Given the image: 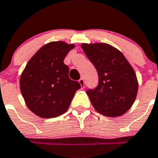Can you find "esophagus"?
<instances>
[{
	"label": "esophagus",
	"instance_id": "obj_1",
	"mask_svg": "<svg viewBox=\"0 0 158 158\" xmlns=\"http://www.w3.org/2000/svg\"><path fill=\"white\" fill-rule=\"evenodd\" d=\"M79 83L80 84V86H81V87H84V79H80L79 80Z\"/></svg>",
	"mask_w": 158,
	"mask_h": 158
}]
</instances>
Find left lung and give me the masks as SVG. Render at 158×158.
Masks as SVG:
<instances>
[{
    "label": "left lung",
    "instance_id": "left-lung-1",
    "mask_svg": "<svg viewBox=\"0 0 158 158\" xmlns=\"http://www.w3.org/2000/svg\"><path fill=\"white\" fill-rule=\"evenodd\" d=\"M81 47L99 75L97 87L87 91L95 111L109 117L124 114L133 104L138 91L130 63L120 50L107 43H83Z\"/></svg>",
    "mask_w": 158,
    "mask_h": 158
}]
</instances>
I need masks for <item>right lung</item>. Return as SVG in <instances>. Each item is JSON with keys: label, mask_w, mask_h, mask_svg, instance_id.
<instances>
[{"label": "right lung", "mask_w": 158, "mask_h": 158, "mask_svg": "<svg viewBox=\"0 0 158 158\" xmlns=\"http://www.w3.org/2000/svg\"><path fill=\"white\" fill-rule=\"evenodd\" d=\"M74 47L63 41L49 42L35 53L22 71L20 90L29 109L39 117L65 113L81 87L69 78V67L63 63Z\"/></svg>", "instance_id": "1"}]
</instances>
